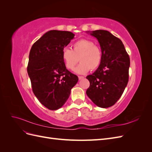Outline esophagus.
Masks as SVG:
<instances>
[{
	"label": "esophagus",
	"instance_id": "obj_1",
	"mask_svg": "<svg viewBox=\"0 0 152 152\" xmlns=\"http://www.w3.org/2000/svg\"><path fill=\"white\" fill-rule=\"evenodd\" d=\"M84 78V77H83V76H79V80L83 79Z\"/></svg>",
	"mask_w": 152,
	"mask_h": 152
}]
</instances>
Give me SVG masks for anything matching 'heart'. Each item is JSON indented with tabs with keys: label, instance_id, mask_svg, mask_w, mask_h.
<instances>
[{
	"label": "heart",
	"instance_id": "1",
	"mask_svg": "<svg viewBox=\"0 0 152 152\" xmlns=\"http://www.w3.org/2000/svg\"><path fill=\"white\" fill-rule=\"evenodd\" d=\"M72 50L63 48L61 58L68 70H73L78 61L80 62L75 70L79 74H85L89 70L97 69L102 61V51L99 47L89 40L81 39L73 44Z\"/></svg>",
	"mask_w": 152,
	"mask_h": 152
}]
</instances>
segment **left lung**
<instances>
[{
    "label": "left lung",
    "instance_id": "obj_1",
    "mask_svg": "<svg viewBox=\"0 0 152 152\" xmlns=\"http://www.w3.org/2000/svg\"><path fill=\"white\" fill-rule=\"evenodd\" d=\"M88 32L98 40L103 56L97 70L86 77L90 82L86 94L98 107L108 108L121 97L127 86L130 58L121 40L108 31Z\"/></svg>",
    "mask_w": 152,
    "mask_h": 152
}]
</instances>
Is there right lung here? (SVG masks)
Instances as JSON below:
<instances>
[{
	"label": "right lung",
	"mask_w": 152,
	"mask_h": 152,
	"mask_svg": "<svg viewBox=\"0 0 152 152\" xmlns=\"http://www.w3.org/2000/svg\"><path fill=\"white\" fill-rule=\"evenodd\" d=\"M75 35L70 31L50 30L33 44L27 72L32 91L44 107L50 110L65 103L79 78L69 72L61 58L63 49Z\"/></svg>",
	"instance_id": "obj_1"
}]
</instances>
